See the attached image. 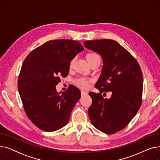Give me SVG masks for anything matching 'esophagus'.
<instances>
[{
  "instance_id": "34e87169",
  "label": "esophagus",
  "mask_w": 160,
  "mask_h": 160,
  "mask_svg": "<svg viewBox=\"0 0 160 160\" xmlns=\"http://www.w3.org/2000/svg\"><path fill=\"white\" fill-rule=\"evenodd\" d=\"M81 95H82V96H83V95H88V93H87V92L84 91L82 90V91H81Z\"/></svg>"
}]
</instances>
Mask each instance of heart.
<instances>
[{
  "label": "heart",
  "instance_id": "1",
  "mask_svg": "<svg viewBox=\"0 0 160 160\" xmlns=\"http://www.w3.org/2000/svg\"><path fill=\"white\" fill-rule=\"evenodd\" d=\"M77 56H74L71 59L70 62H69L70 67H72L73 66L76 60H77ZM87 58H88V60L89 64H91V63H93L95 61H97V60H101V58H100V56H99V54H98L96 52L89 53L87 56ZM74 83L76 85L80 88H86L89 86L88 80L84 78H79L77 80H75Z\"/></svg>",
  "mask_w": 160,
  "mask_h": 160
}]
</instances>
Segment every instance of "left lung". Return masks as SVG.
<instances>
[{
	"instance_id": "1",
	"label": "left lung",
	"mask_w": 160,
	"mask_h": 160,
	"mask_svg": "<svg viewBox=\"0 0 160 160\" xmlns=\"http://www.w3.org/2000/svg\"><path fill=\"white\" fill-rule=\"evenodd\" d=\"M83 45L103 59L102 72L95 86L100 93H89L93 100L88 110L90 121L100 131L115 133L127 127L141 105V67L135 58L114 40L86 41ZM108 91L112 95L104 99L102 93Z\"/></svg>"
}]
</instances>
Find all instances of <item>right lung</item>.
I'll return each mask as SVG.
<instances>
[{
  "mask_svg": "<svg viewBox=\"0 0 160 160\" xmlns=\"http://www.w3.org/2000/svg\"><path fill=\"white\" fill-rule=\"evenodd\" d=\"M83 50L78 41H48L25 59L18 79V90L25 113L39 129L54 132L69 122L80 91L71 86L60 94L56 86L69 73L71 59Z\"/></svg>",
  "mask_w": 160,
  "mask_h": 160,
  "instance_id": "right-lung-1",
  "label": "right lung"
}]
</instances>
